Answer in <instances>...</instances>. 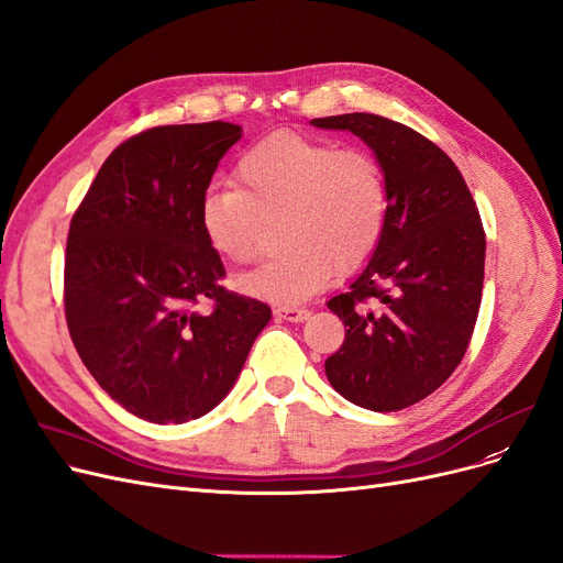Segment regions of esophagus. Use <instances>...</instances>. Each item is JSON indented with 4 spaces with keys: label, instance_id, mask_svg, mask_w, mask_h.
Segmentation results:
<instances>
[{
    "label": "esophagus",
    "instance_id": "1",
    "mask_svg": "<svg viewBox=\"0 0 563 563\" xmlns=\"http://www.w3.org/2000/svg\"><path fill=\"white\" fill-rule=\"evenodd\" d=\"M274 316L278 320H287V322H303L308 316H311V311H306V308H297V306H276Z\"/></svg>",
    "mask_w": 563,
    "mask_h": 563
}]
</instances>
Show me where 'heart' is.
Instances as JSON below:
<instances>
[{"label": "heart", "instance_id": "1", "mask_svg": "<svg viewBox=\"0 0 563 563\" xmlns=\"http://www.w3.org/2000/svg\"><path fill=\"white\" fill-rule=\"evenodd\" d=\"M239 187H208L198 198V227L229 264L260 255L266 227L278 224L274 260L239 278L250 297L299 303L365 264L384 235L390 191L367 150L299 133L268 135L235 163Z\"/></svg>", "mask_w": 563, "mask_h": 563}]
</instances>
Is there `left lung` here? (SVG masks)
<instances>
[{
    "mask_svg": "<svg viewBox=\"0 0 563 563\" xmlns=\"http://www.w3.org/2000/svg\"><path fill=\"white\" fill-rule=\"evenodd\" d=\"M311 123L365 142L390 191L372 260L328 301L346 339L324 374L357 407H411L453 374L473 336L486 255L479 210L456 163L409 125L365 112Z\"/></svg>",
    "mask_w": 563,
    "mask_h": 563,
    "instance_id": "1",
    "label": "left lung"
}]
</instances>
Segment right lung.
Segmentation results:
<instances>
[{
	"mask_svg": "<svg viewBox=\"0 0 563 563\" xmlns=\"http://www.w3.org/2000/svg\"><path fill=\"white\" fill-rule=\"evenodd\" d=\"M227 121L156 125L107 156L69 222L65 318L100 388L150 423L220 405L271 308L229 292L198 198L241 140ZM208 298L213 311L198 314Z\"/></svg>",
	"mask_w": 563,
	"mask_h": 563,
	"instance_id": "right-lung-1",
	"label": "right lung"
}]
</instances>
